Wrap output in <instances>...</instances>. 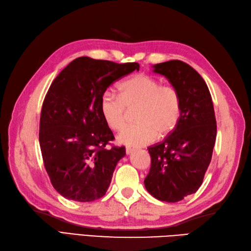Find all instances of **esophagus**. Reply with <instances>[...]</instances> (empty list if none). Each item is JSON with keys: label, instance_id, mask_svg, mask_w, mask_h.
<instances>
[{"label": "esophagus", "instance_id": "esophagus-1", "mask_svg": "<svg viewBox=\"0 0 251 251\" xmlns=\"http://www.w3.org/2000/svg\"><path fill=\"white\" fill-rule=\"evenodd\" d=\"M133 150H135V149H133L132 147H127L126 148V154H130V153H132V151Z\"/></svg>", "mask_w": 251, "mask_h": 251}]
</instances>
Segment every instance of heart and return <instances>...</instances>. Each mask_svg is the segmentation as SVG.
Instances as JSON below:
<instances>
[{"mask_svg":"<svg viewBox=\"0 0 251 251\" xmlns=\"http://www.w3.org/2000/svg\"><path fill=\"white\" fill-rule=\"evenodd\" d=\"M120 95L112 90L102 93L99 110L106 124L115 131L124 128L127 109L135 110L137 123L129 125L119 136L126 145L152 142L157 133L165 137L177 126L182 114V100L172 85H161L160 81L148 75H136L119 85Z\"/></svg>","mask_w":251,"mask_h":251,"instance_id":"b5f03b06","label":"heart"}]
</instances>
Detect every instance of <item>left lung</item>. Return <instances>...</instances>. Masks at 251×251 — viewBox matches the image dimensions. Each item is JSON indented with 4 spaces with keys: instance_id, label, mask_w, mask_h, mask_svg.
Wrapping results in <instances>:
<instances>
[{
    "instance_id": "obj_1",
    "label": "left lung",
    "mask_w": 251,
    "mask_h": 251,
    "mask_svg": "<svg viewBox=\"0 0 251 251\" xmlns=\"http://www.w3.org/2000/svg\"><path fill=\"white\" fill-rule=\"evenodd\" d=\"M153 67L177 90L182 114L164 141L148 148L151 169L144 185L156 199L178 202L203 182L216 141V119L205 81L188 64L172 60Z\"/></svg>"
}]
</instances>
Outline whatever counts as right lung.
I'll list each match as a JSON object with an SVG mask.
<instances>
[{
    "label": "right lung",
    "instance_id": "1",
    "mask_svg": "<svg viewBox=\"0 0 251 251\" xmlns=\"http://www.w3.org/2000/svg\"><path fill=\"white\" fill-rule=\"evenodd\" d=\"M139 68L138 63L81 56L51 83L40 113L39 144L51 184L66 199L91 202L106 195L126 152L125 147L106 148L114 136L99 102L109 85Z\"/></svg>",
    "mask_w": 251,
    "mask_h": 251
}]
</instances>
